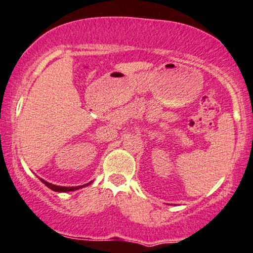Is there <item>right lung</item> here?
Here are the masks:
<instances>
[{"label": "right lung", "instance_id": "right-lung-1", "mask_svg": "<svg viewBox=\"0 0 253 253\" xmlns=\"http://www.w3.org/2000/svg\"><path fill=\"white\" fill-rule=\"evenodd\" d=\"M39 179H40V177H39ZM41 180V182L42 183H44V185H46L47 187H48L49 189H52V191H54V192H59V193H66V192H72V191H77V189H79V188H83V187H86V186H88L90 185V183L92 182H88V183H86V185H83V186H77V187H64V186H56V185H52V183H49V182H47V181H44V180H42V179H40Z\"/></svg>", "mask_w": 253, "mask_h": 253}]
</instances>
